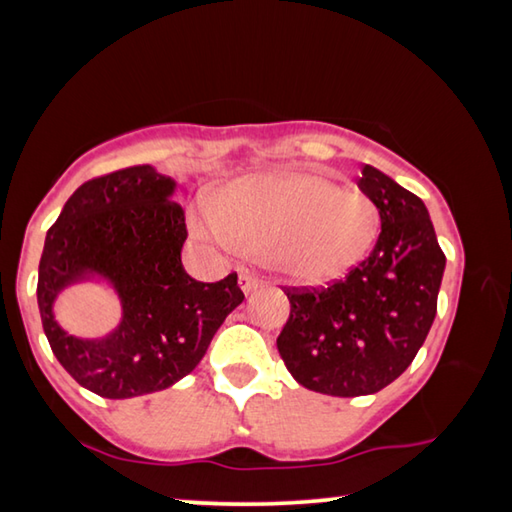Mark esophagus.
Masks as SVG:
<instances>
[{
    "label": "esophagus",
    "instance_id": "1",
    "mask_svg": "<svg viewBox=\"0 0 512 512\" xmlns=\"http://www.w3.org/2000/svg\"><path fill=\"white\" fill-rule=\"evenodd\" d=\"M259 284H262V282H259L253 273H248V271L239 273V289L244 291L246 296H248V293H253L259 287Z\"/></svg>",
    "mask_w": 512,
    "mask_h": 512
}]
</instances>
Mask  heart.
<instances>
[{"instance_id": "obj_1", "label": "heart", "mask_w": 512, "mask_h": 512, "mask_svg": "<svg viewBox=\"0 0 512 512\" xmlns=\"http://www.w3.org/2000/svg\"><path fill=\"white\" fill-rule=\"evenodd\" d=\"M377 228V210L366 196L291 169L237 178L192 219L201 244L228 255L253 250L271 271L298 284H325L352 271Z\"/></svg>"}]
</instances>
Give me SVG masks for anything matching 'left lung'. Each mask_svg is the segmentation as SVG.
Wrapping results in <instances>:
<instances>
[{
	"instance_id": "8db88e82",
	"label": "left lung",
	"mask_w": 512,
	"mask_h": 512,
	"mask_svg": "<svg viewBox=\"0 0 512 512\" xmlns=\"http://www.w3.org/2000/svg\"><path fill=\"white\" fill-rule=\"evenodd\" d=\"M357 185L379 212L375 248L332 287L287 291L291 314L277 336L293 379L334 397L377 393L411 366L445 273L427 205L370 164Z\"/></svg>"
}]
</instances>
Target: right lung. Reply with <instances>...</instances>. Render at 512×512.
<instances>
[{
    "mask_svg": "<svg viewBox=\"0 0 512 512\" xmlns=\"http://www.w3.org/2000/svg\"><path fill=\"white\" fill-rule=\"evenodd\" d=\"M173 194L176 180L151 164L119 169L76 189L45 237L42 329L60 366L108 400L164 391L189 375L244 302L237 273L219 282L185 273V214ZM88 281L106 283L122 307L118 327L97 340L69 335L53 316L59 293Z\"/></svg>",
    "mask_w": 512,
    "mask_h": 512,
    "instance_id": "1",
    "label": "right lung"
}]
</instances>
